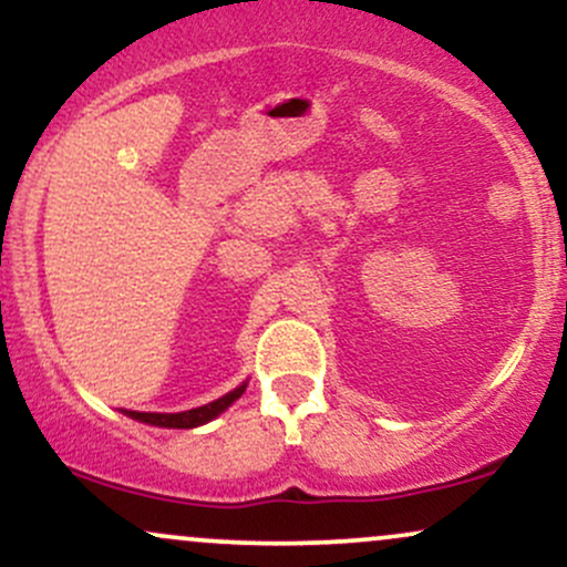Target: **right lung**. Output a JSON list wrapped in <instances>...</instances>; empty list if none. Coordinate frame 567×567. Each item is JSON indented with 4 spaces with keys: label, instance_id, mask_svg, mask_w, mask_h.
Instances as JSON below:
<instances>
[{
    "label": "right lung",
    "instance_id": "obj_1",
    "mask_svg": "<svg viewBox=\"0 0 567 567\" xmlns=\"http://www.w3.org/2000/svg\"><path fill=\"white\" fill-rule=\"evenodd\" d=\"M247 383L243 386H237L234 392L224 394L220 400L210 402V405H202V408H194V410H184V413H138V410H130V415L133 419L143 421V424H152V426H165V429H194V426H202L207 424V421L216 419L218 413H224L226 408L231 405L234 400H239L245 392Z\"/></svg>",
    "mask_w": 567,
    "mask_h": 567
}]
</instances>
